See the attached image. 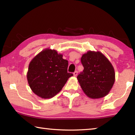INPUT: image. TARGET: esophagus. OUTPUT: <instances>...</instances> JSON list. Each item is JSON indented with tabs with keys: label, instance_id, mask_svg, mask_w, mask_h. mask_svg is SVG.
<instances>
[{
	"label": "esophagus",
	"instance_id": "obj_1",
	"mask_svg": "<svg viewBox=\"0 0 135 135\" xmlns=\"http://www.w3.org/2000/svg\"><path fill=\"white\" fill-rule=\"evenodd\" d=\"M77 71H75L74 72V73H73V74H74V76H77Z\"/></svg>",
	"mask_w": 135,
	"mask_h": 135
}]
</instances>
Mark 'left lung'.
<instances>
[{
	"label": "left lung",
	"instance_id": "obj_1",
	"mask_svg": "<svg viewBox=\"0 0 135 135\" xmlns=\"http://www.w3.org/2000/svg\"><path fill=\"white\" fill-rule=\"evenodd\" d=\"M81 62L84 67L77 78L85 94L96 99L109 93L115 81V73L111 64L99 52L89 51L83 55Z\"/></svg>",
	"mask_w": 135,
	"mask_h": 135
}]
</instances>
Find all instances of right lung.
I'll use <instances>...</instances> for the list:
<instances>
[{
    "mask_svg": "<svg viewBox=\"0 0 135 135\" xmlns=\"http://www.w3.org/2000/svg\"><path fill=\"white\" fill-rule=\"evenodd\" d=\"M68 61L55 50L41 52L29 64L27 77L31 90L42 98L54 97L73 76L68 73Z\"/></svg>",
    "mask_w": 135,
    "mask_h": 135,
    "instance_id": "1",
    "label": "right lung"
}]
</instances>
